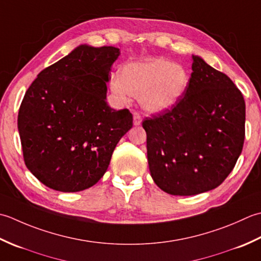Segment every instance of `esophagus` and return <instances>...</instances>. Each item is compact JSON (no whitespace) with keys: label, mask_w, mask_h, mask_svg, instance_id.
<instances>
[{"label":"esophagus","mask_w":261,"mask_h":261,"mask_svg":"<svg viewBox=\"0 0 261 261\" xmlns=\"http://www.w3.org/2000/svg\"><path fill=\"white\" fill-rule=\"evenodd\" d=\"M133 123H134L135 126L141 125L142 118H141V115L138 114V113H134V114H133Z\"/></svg>","instance_id":"34e87169"}]
</instances>
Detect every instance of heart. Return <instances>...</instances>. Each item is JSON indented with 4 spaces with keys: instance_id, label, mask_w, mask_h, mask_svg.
I'll list each match as a JSON object with an SVG mask.
<instances>
[{
    "instance_id": "obj_1",
    "label": "heart",
    "mask_w": 261,
    "mask_h": 261,
    "mask_svg": "<svg viewBox=\"0 0 261 261\" xmlns=\"http://www.w3.org/2000/svg\"><path fill=\"white\" fill-rule=\"evenodd\" d=\"M190 77L186 68L164 58L142 63H129L120 75L110 80V90L121 100L141 98L148 113L160 114L173 108L182 99Z\"/></svg>"
}]
</instances>
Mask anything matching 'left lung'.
Listing matches in <instances>:
<instances>
[{
	"mask_svg": "<svg viewBox=\"0 0 261 261\" xmlns=\"http://www.w3.org/2000/svg\"><path fill=\"white\" fill-rule=\"evenodd\" d=\"M193 73L173 108L145 118L148 168L160 189L191 196L224 181L242 152L246 103L232 80L193 55Z\"/></svg>",
	"mask_w": 261,
	"mask_h": 261,
	"instance_id": "obj_1",
	"label": "left lung"
}]
</instances>
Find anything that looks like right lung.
Returning a JSON list of instances; mask_svg holds the SVG:
<instances>
[{
  "label": "right lung",
  "mask_w": 261,
  "mask_h": 261,
  "mask_svg": "<svg viewBox=\"0 0 261 261\" xmlns=\"http://www.w3.org/2000/svg\"><path fill=\"white\" fill-rule=\"evenodd\" d=\"M113 46L80 45L42 70L21 102L18 129L27 168L63 193L92 187L107 171L117 143L133 127L128 109L107 101Z\"/></svg>",
  "instance_id": "add662e5"
}]
</instances>
